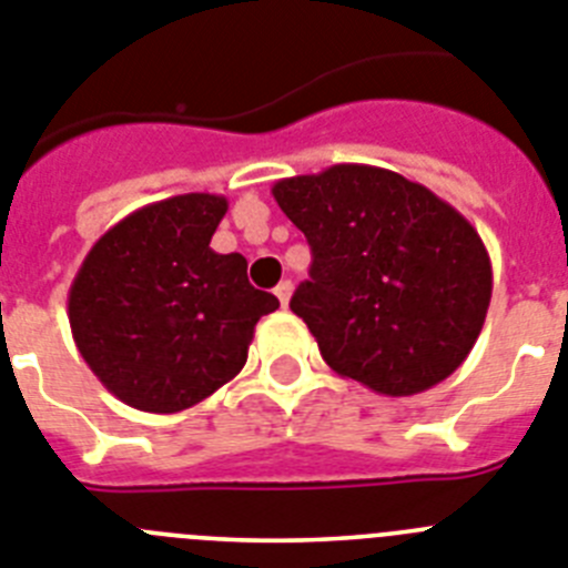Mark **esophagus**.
<instances>
[{
    "instance_id": "esophagus-1",
    "label": "esophagus",
    "mask_w": 568,
    "mask_h": 568,
    "mask_svg": "<svg viewBox=\"0 0 568 568\" xmlns=\"http://www.w3.org/2000/svg\"><path fill=\"white\" fill-rule=\"evenodd\" d=\"M274 294H277L280 303L288 305V300H291V283H288V280H283V283H280L277 288H274Z\"/></svg>"
}]
</instances>
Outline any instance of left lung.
<instances>
[{"instance_id": "1", "label": "left lung", "mask_w": 568, "mask_h": 568, "mask_svg": "<svg viewBox=\"0 0 568 568\" xmlns=\"http://www.w3.org/2000/svg\"><path fill=\"white\" fill-rule=\"evenodd\" d=\"M312 245L303 317L339 377L412 397L460 368L491 303V260L475 225L420 182L343 162L271 189Z\"/></svg>"}]
</instances>
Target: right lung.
Instances as JSON below:
<instances>
[{
    "label": "right lung",
    "instance_id": "add662e5",
    "mask_svg": "<svg viewBox=\"0 0 568 568\" xmlns=\"http://www.w3.org/2000/svg\"><path fill=\"white\" fill-rule=\"evenodd\" d=\"M220 194H180L128 214L93 243L68 291L79 354L125 406L176 414L243 372L254 325L280 300L216 254Z\"/></svg>",
    "mask_w": 568,
    "mask_h": 568
}]
</instances>
